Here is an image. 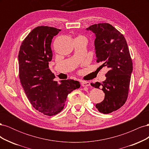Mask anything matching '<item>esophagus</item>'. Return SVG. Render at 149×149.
Segmentation results:
<instances>
[{"label": "esophagus", "instance_id": "1", "mask_svg": "<svg viewBox=\"0 0 149 149\" xmlns=\"http://www.w3.org/2000/svg\"><path fill=\"white\" fill-rule=\"evenodd\" d=\"M81 84V86L83 87H88L90 86V83L88 81H83Z\"/></svg>", "mask_w": 149, "mask_h": 149}]
</instances>
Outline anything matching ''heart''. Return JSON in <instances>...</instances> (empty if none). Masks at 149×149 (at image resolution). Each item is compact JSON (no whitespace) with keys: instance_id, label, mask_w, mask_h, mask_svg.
Listing matches in <instances>:
<instances>
[{"instance_id":"b5f03b06","label":"heart","mask_w":149,"mask_h":149,"mask_svg":"<svg viewBox=\"0 0 149 149\" xmlns=\"http://www.w3.org/2000/svg\"><path fill=\"white\" fill-rule=\"evenodd\" d=\"M79 38H84V39H85L86 40V38H85V37H83V36H79V37H78Z\"/></svg>"}]
</instances>
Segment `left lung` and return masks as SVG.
<instances>
[{"instance_id": "left-lung-1", "label": "left lung", "mask_w": 149, "mask_h": 149, "mask_svg": "<svg viewBox=\"0 0 149 149\" xmlns=\"http://www.w3.org/2000/svg\"><path fill=\"white\" fill-rule=\"evenodd\" d=\"M86 30L96 36L97 62L102 63L100 67L109 68L105 81L91 84L96 88L102 87L105 97L96 107L103 114H109L123 106L128 96L133 66L127 43L124 35L109 24H94Z\"/></svg>"}]
</instances>
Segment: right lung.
Returning <instances> with one entry per match:
<instances>
[{
  "label": "right lung",
  "instance_id": "right-lung-1",
  "mask_svg": "<svg viewBox=\"0 0 149 149\" xmlns=\"http://www.w3.org/2000/svg\"><path fill=\"white\" fill-rule=\"evenodd\" d=\"M60 30L37 26L25 38L19 53V78L26 95L36 110L49 116L60 112L68 94L80 87L73 79L61 80L59 84L49 69L52 39Z\"/></svg>",
  "mask_w": 149,
  "mask_h": 149
}]
</instances>
